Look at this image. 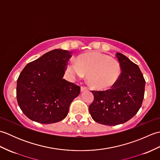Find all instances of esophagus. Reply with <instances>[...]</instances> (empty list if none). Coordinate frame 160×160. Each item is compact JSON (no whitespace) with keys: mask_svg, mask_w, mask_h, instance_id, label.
<instances>
[{"mask_svg":"<svg viewBox=\"0 0 160 160\" xmlns=\"http://www.w3.org/2000/svg\"><path fill=\"white\" fill-rule=\"evenodd\" d=\"M88 89L86 87H81L80 88V91L81 92H82V91H87Z\"/></svg>","mask_w":160,"mask_h":160,"instance_id":"1","label":"esophagus"}]
</instances>
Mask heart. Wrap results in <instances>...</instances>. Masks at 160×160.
<instances>
[{"label":"heart","mask_w":160,"mask_h":160,"mask_svg":"<svg viewBox=\"0 0 160 160\" xmlns=\"http://www.w3.org/2000/svg\"><path fill=\"white\" fill-rule=\"evenodd\" d=\"M66 69L71 78H82L87 74V82L98 90H106L114 86L121 75V66L117 60L98 52L82 53L76 62L67 64Z\"/></svg>","instance_id":"1"}]
</instances>
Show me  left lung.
Instances as JSON below:
<instances>
[{
    "label": "left lung",
    "instance_id": "left-lung-1",
    "mask_svg": "<svg viewBox=\"0 0 160 160\" xmlns=\"http://www.w3.org/2000/svg\"><path fill=\"white\" fill-rule=\"evenodd\" d=\"M122 72L117 83L106 91H92L94 100L89 107L93 120L114 126L130 120L143 102L145 80L140 68L120 53H116Z\"/></svg>",
    "mask_w": 160,
    "mask_h": 160
}]
</instances>
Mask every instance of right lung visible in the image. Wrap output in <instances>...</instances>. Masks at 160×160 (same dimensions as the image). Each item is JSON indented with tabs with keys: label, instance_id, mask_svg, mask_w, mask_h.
Instances as JSON below:
<instances>
[{
	"label": "right lung",
	"instance_id": "1",
	"mask_svg": "<svg viewBox=\"0 0 160 160\" xmlns=\"http://www.w3.org/2000/svg\"><path fill=\"white\" fill-rule=\"evenodd\" d=\"M72 52L53 49L27 64L17 80V102L23 113L40 124L67 117L80 87L63 79Z\"/></svg>",
	"mask_w": 160,
	"mask_h": 160
}]
</instances>
